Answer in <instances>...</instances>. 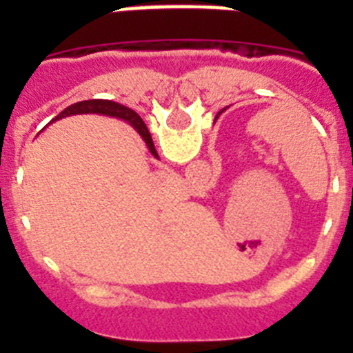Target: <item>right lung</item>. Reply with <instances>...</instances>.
Wrapping results in <instances>:
<instances>
[{
  "label": "right lung",
  "instance_id": "obj_1",
  "mask_svg": "<svg viewBox=\"0 0 353 353\" xmlns=\"http://www.w3.org/2000/svg\"><path fill=\"white\" fill-rule=\"evenodd\" d=\"M79 113H102V114H109V117H117L121 118V120H127L129 123H132V127L141 134V138L145 139V143L148 145L150 152L157 157V152H155L154 141H152V136H150L148 129L143 123L141 118L138 117V113H134L132 109L125 108V105L117 104L113 101H83V102H76V104L68 105L67 109H63L58 118L63 117H70V114H79Z\"/></svg>",
  "mask_w": 353,
  "mask_h": 353
}]
</instances>
